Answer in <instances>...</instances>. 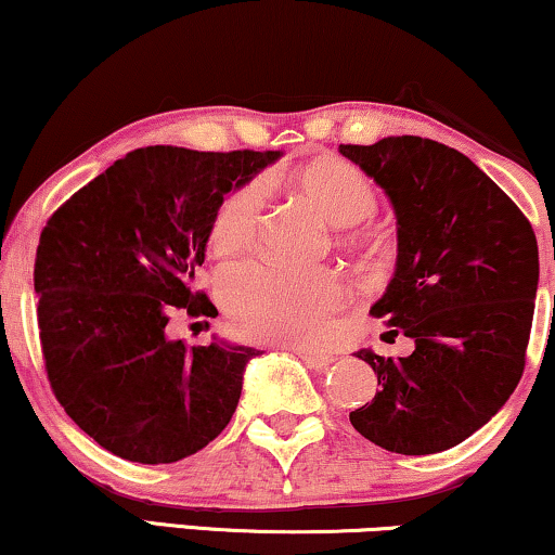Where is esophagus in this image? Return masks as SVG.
Returning <instances> with one entry per match:
<instances>
[{"instance_id": "34e87169", "label": "esophagus", "mask_w": 555, "mask_h": 555, "mask_svg": "<svg viewBox=\"0 0 555 555\" xmlns=\"http://www.w3.org/2000/svg\"><path fill=\"white\" fill-rule=\"evenodd\" d=\"M291 351H295L300 356L302 361L308 363L310 369H328L333 361V356L331 353H323V351H313V348H291Z\"/></svg>"}]
</instances>
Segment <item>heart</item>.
<instances>
[{
    "mask_svg": "<svg viewBox=\"0 0 555 555\" xmlns=\"http://www.w3.org/2000/svg\"><path fill=\"white\" fill-rule=\"evenodd\" d=\"M291 189L331 227H353L374 215L376 194L366 173L340 158H318L293 173ZM262 194L240 186L211 215L207 242L217 257H240L253 247ZM346 287L333 270H283L249 264L227 272L224 300L242 336L264 344H310L321 338L344 302Z\"/></svg>",
    "mask_w": 555,
    "mask_h": 555,
    "instance_id": "heart-1",
    "label": "heart"
}]
</instances>
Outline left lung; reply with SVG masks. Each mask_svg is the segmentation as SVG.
<instances>
[{
    "instance_id": "1",
    "label": "left lung",
    "mask_w": 555,
    "mask_h": 555,
    "mask_svg": "<svg viewBox=\"0 0 555 555\" xmlns=\"http://www.w3.org/2000/svg\"><path fill=\"white\" fill-rule=\"evenodd\" d=\"M389 196L397 270L371 315L414 340L404 359L356 353L378 376L351 412L369 442L435 454L495 416L526 366L538 242L526 215L465 154L420 135L338 149Z\"/></svg>"
}]
</instances>
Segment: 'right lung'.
<instances>
[{
	"label": "right lung",
	"mask_w": 555,
	"mask_h": 555,
	"mask_svg": "<svg viewBox=\"0 0 555 555\" xmlns=\"http://www.w3.org/2000/svg\"><path fill=\"white\" fill-rule=\"evenodd\" d=\"M280 156L135 149L48 219L35 260L44 369L67 416L103 450L169 465L230 424L260 351L189 348L166 325L173 310L215 318L194 291L211 215Z\"/></svg>",
	"instance_id": "obj_1"
}]
</instances>
